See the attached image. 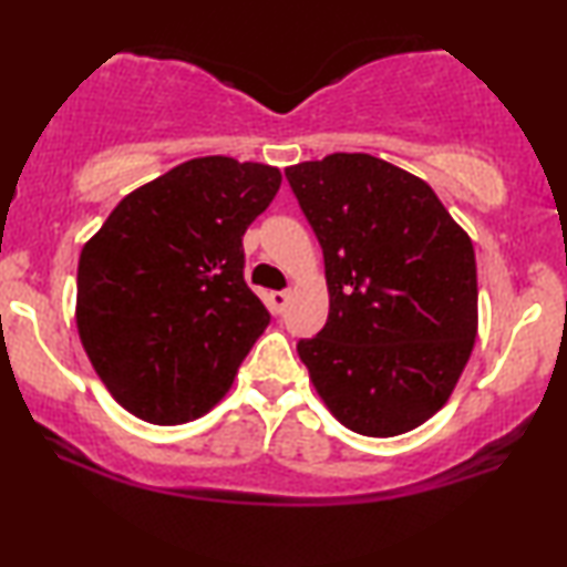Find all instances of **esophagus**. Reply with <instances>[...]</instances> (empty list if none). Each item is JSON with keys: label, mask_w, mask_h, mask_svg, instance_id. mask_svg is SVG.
<instances>
[{"label": "esophagus", "mask_w": 567, "mask_h": 567, "mask_svg": "<svg viewBox=\"0 0 567 567\" xmlns=\"http://www.w3.org/2000/svg\"><path fill=\"white\" fill-rule=\"evenodd\" d=\"M286 307H289V293H286V291L270 293V309H274L276 315H281Z\"/></svg>", "instance_id": "1"}]
</instances>
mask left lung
<instances>
[{
    "label": "left lung",
    "instance_id": "left-lung-1",
    "mask_svg": "<svg viewBox=\"0 0 567 567\" xmlns=\"http://www.w3.org/2000/svg\"><path fill=\"white\" fill-rule=\"evenodd\" d=\"M324 255L330 315L299 359L346 429L390 439L452 398L477 338V262L431 185L371 154L286 167Z\"/></svg>",
    "mask_w": 567,
    "mask_h": 567
}]
</instances>
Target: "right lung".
<instances>
[{
	"label": "right lung",
	"instance_id": "1",
	"mask_svg": "<svg viewBox=\"0 0 567 567\" xmlns=\"http://www.w3.org/2000/svg\"><path fill=\"white\" fill-rule=\"evenodd\" d=\"M278 188V167L188 159L128 193L84 243L76 330L131 415L188 423L229 392L270 322L245 284L243 235Z\"/></svg>",
	"mask_w": 567,
	"mask_h": 567
}]
</instances>
